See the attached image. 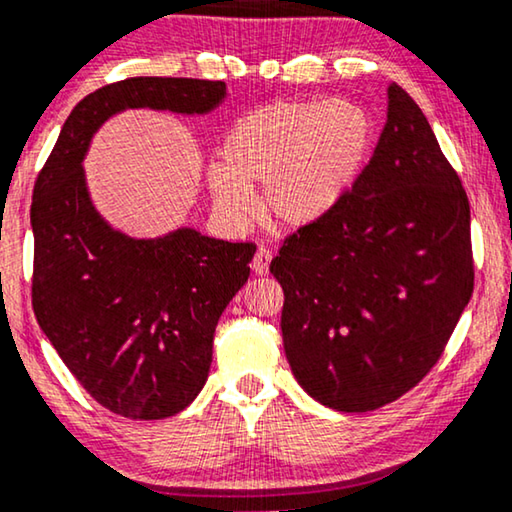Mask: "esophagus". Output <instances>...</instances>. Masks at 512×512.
Masks as SVG:
<instances>
[{
	"instance_id": "esophagus-1",
	"label": "esophagus",
	"mask_w": 512,
	"mask_h": 512,
	"mask_svg": "<svg viewBox=\"0 0 512 512\" xmlns=\"http://www.w3.org/2000/svg\"><path fill=\"white\" fill-rule=\"evenodd\" d=\"M271 250L266 246H259L257 255L253 257V271L257 273V276H264L266 271H269V264H271Z\"/></svg>"
}]
</instances>
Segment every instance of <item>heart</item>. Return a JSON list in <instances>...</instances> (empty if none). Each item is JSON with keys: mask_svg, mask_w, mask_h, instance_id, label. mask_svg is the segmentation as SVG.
Masks as SVG:
<instances>
[{"mask_svg": "<svg viewBox=\"0 0 512 512\" xmlns=\"http://www.w3.org/2000/svg\"><path fill=\"white\" fill-rule=\"evenodd\" d=\"M375 119L345 98L273 101L236 121L209 167L213 207L227 223L253 216L250 190L278 227H305L329 216L361 177L375 147Z\"/></svg>", "mask_w": 512, "mask_h": 512, "instance_id": "heart-1", "label": "heart"}]
</instances>
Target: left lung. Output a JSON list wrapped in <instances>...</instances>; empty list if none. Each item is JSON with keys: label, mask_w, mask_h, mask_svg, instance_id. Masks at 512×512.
Masks as SVG:
<instances>
[{"label": "left lung", "mask_w": 512, "mask_h": 512, "mask_svg": "<svg viewBox=\"0 0 512 512\" xmlns=\"http://www.w3.org/2000/svg\"><path fill=\"white\" fill-rule=\"evenodd\" d=\"M386 94V126L354 188L289 234L271 262L296 381L349 414L414 388L474 292L462 181L414 98L395 82Z\"/></svg>", "instance_id": "left-lung-1"}]
</instances>
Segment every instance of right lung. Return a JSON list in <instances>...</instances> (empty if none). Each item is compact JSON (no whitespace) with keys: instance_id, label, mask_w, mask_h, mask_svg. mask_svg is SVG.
<instances>
[{"instance_id":"1","label":"right lung","mask_w":512,"mask_h":512,"mask_svg":"<svg viewBox=\"0 0 512 512\" xmlns=\"http://www.w3.org/2000/svg\"><path fill=\"white\" fill-rule=\"evenodd\" d=\"M223 101V80L112 82L75 105L36 177L34 315L80 386L117 416L158 421L197 398L216 324L250 276L255 243L190 227L160 239L112 230L89 200L82 158L121 110L207 114Z\"/></svg>"}]
</instances>
